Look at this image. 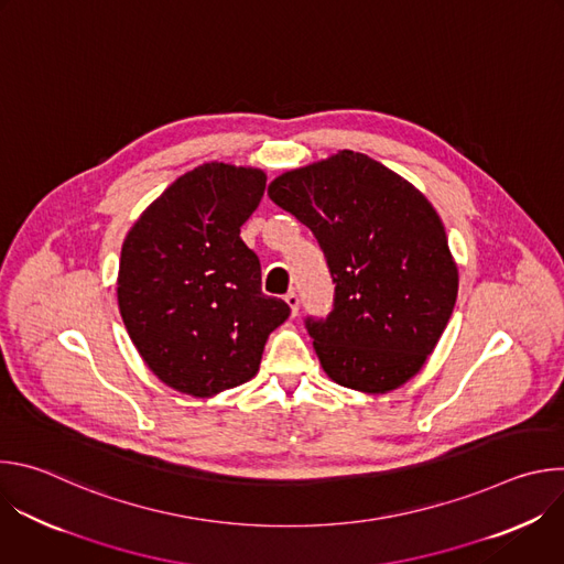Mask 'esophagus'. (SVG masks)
<instances>
[{
    "mask_svg": "<svg viewBox=\"0 0 564 564\" xmlns=\"http://www.w3.org/2000/svg\"><path fill=\"white\" fill-rule=\"evenodd\" d=\"M285 303L290 305L292 316H296V312H299V294H296V292H288V294H285Z\"/></svg>",
    "mask_w": 564,
    "mask_h": 564,
    "instance_id": "1",
    "label": "esophagus"
}]
</instances>
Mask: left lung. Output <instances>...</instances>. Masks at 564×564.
I'll list each match as a JSON object with an SVG mask.
<instances>
[{
	"label": "left lung",
	"instance_id": "1",
	"mask_svg": "<svg viewBox=\"0 0 564 564\" xmlns=\"http://www.w3.org/2000/svg\"><path fill=\"white\" fill-rule=\"evenodd\" d=\"M268 196L310 227L335 283L333 312L305 318L326 375L372 394L415 377L457 299V265L426 196L348 149L281 174Z\"/></svg>",
	"mask_w": 564,
	"mask_h": 564
}]
</instances>
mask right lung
<instances>
[{"label": "right lung", "instance_id": "obj_1", "mask_svg": "<svg viewBox=\"0 0 564 564\" xmlns=\"http://www.w3.org/2000/svg\"><path fill=\"white\" fill-rule=\"evenodd\" d=\"M265 174L205 163L160 194L129 229L118 305L149 370L170 388L212 397L259 372L265 341L290 316L261 290L259 257L240 227Z\"/></svg>", "mask_w": 564, "mask_h": 564}]
</instances>
